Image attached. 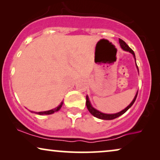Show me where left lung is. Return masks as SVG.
<instances>
[{
	"mask_svg": "<svg viewBox=\"0 0 160 160\" xmlns=\"http://www.w3.org/2000/svg\"><path fill=\"white\" fill-rule=\"evenodd\" d=\"M119 43H120V46H121V47L124 50H125V51H128V52H130L131 54H133V56H134V58L135 59V53L134 52H133V50L132 49H130V47H129V46L127 44V43L124 42L123 40H122V39H119ZM137 68L138 70V68L137 66ZM137 95H138V92L136 93V95L135 96L134 99L132 102H131V103L129 105V106L127 107L126 108H124V110H122V111H120L119 113H113V114H107V113H101L99 111L96 110L93 108L92 106V105L90 104V102H89V98L88 97H86V105H87V109H88L89 112L91 113V114H92L94 117L98 118V119H105V120H111V119H114L116 118L120 117V116L126 112L128 110L129 108H130L131 106H132L133 103H134V102L135 101V100H136V98H137Z\"/></svg>",
	"mask_w": 160,
	"mask_h": 160,
	"instance_id": "1",
	"label": "left lung"
}]
</instances>
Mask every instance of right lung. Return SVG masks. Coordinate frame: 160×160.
I'll return each instance as SVG.
<instances>
[{
	"mask_svg": "<svg viewBox=\"0 0 160 160\" xmlns=\"http://www.w3.org/2000/svg\"><path fill=\"white\" fill-rule=\"evenodd\" d=\"M62 106V102H61L60 105L59 106L57 107V108H54V109H52V110H49V111H42V112H36V113H38L39 115H43V114H46V115H49V114H52V113H53L55 112V111H58L60 109L61 107Z\"/></svg>",
	"mask_w": 160,
	"mask_h": 160,
	"instance_id": "right-lung-1",
	"label": "right lung"
}]
</instances>
